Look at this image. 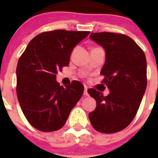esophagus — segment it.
Returning a JSON list of instances; mask_svg holds the SVG:
<instances>
[{
    "instance_id": "esophagus-1",
    "label": "esophagus",
    "mask_w": 158,
    "mask_h": 158,
    "mask_svg": "<svg viewBox=\"0 0 158 158\" xmlns=\"http://www.w3.org/2000/svg\"><path fill=\"white\" fill-rule=\"evenodd\" d=\"M84 95H85V96H89V93H88V87H87V86H85Z\"/></svg>"
}]
</instances>
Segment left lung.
Wrapping results in <instances>:
<instances>
[{"label":"left lung","mask_w":158,"mask_h":158,"mask_svg":"<svg viewBox=\"0 0 158 158\" xmlns=\"http://www.w3.org/2000/svg\"><path fill=\"white\" fill-rule=\"evenodd\" d=\"M89 38L105 51L100 71L109 89L104 96L96 89L88 90L96 101L89 114L92 126L99 132L115 133L125 129L139 110L147 85L146 59L142 49L131 38L111 32L92 33Z\"/></svg>","instance_id":"8db88e82"}]
</instances>
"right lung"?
<instances>
[{
	"instance_id": "1",
	"label": "right lung",
	"mask_w": 158,
	"mask_h": 158,
	"mask_svg": "<svg viewBox=\"0 0 158 158\" xmlns=\"http://www.w3.org/2000/svg\"><path fill=\"white\" fill-rule=\"evenodd\" d=\"M90 31L55 30L32 39L18 61L16 94L23 115L39 131L51 132L65 125L81 97L84 85L77 81L61 86L56 74L69 63L77 44Z\"/></svg>"
}]
</instances>
